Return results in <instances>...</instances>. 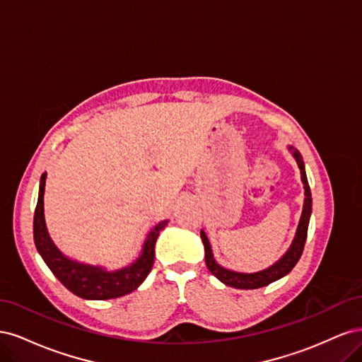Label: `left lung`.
Returning a JSON list of instances; mask_svg holds the SVG:
<instances>
[{"instance_id":"8db88e82","label":"left lung","mask_w":362,"mask_h":362,"mask_svg":"<svg viewBox=\"0 0 362 362\" xmlns=\"http://www.w3.org/2000/svg\"><path fill=\"white\" fill-rule=\"evenodd\" d=\"M293 156L298 161V166L300 169L302 175V182H303V189H305V204H303V210L300 216V222L298 226V231H296V237L293 240V243L290 249L287 250V254L284 255L278 262L270 266L266 270H261L257 273H238V272H231L228 269H223L217 264L213 257L211 246L204 231H201V238L205 247V264L213 275L223 282L225 286L234 287V288H242V290H254V288H261L266 287L269 284L275 282L281 279L282 276H286L287 273L293 270V267L298 264V261L303 252V246L306 242V234H308V223H310V216L313 210V198H311V190H310V184L308 180H306V173H305V166L302 157L298 151L293 152Z\"/></svg>"}]
</instances>
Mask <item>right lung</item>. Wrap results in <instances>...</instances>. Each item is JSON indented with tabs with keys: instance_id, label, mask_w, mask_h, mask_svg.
Returning a JSON list of instances; mask_svg holds the SVG:
<instances>
[{
	"instance_id": "right-lung-1",
	"label": "right lung",
	"mask_w": 362,
	"mask_h": 362,
	"mask_svg": "<svg viewBox=\"0 0 362 362\" xmlns=\"http://www.w3.org/2000/svg\"><path fill=\"white\" fill-rule=\"evenodd\" d=\"M47 173L42 175L39 199L35 210V243L42 255L43 261L51 269L57 279L81 299L105 300L115 299L134 291L141 282L146 279L149 272L154 266L156 257V242L161 229L166 228L168 221H163L154 229H151L141 255L129 267L120 269L116 272H105L100 267L86 266L75 262L64 257L62 252L51 242L45 226V217H43V193H45Z\"/></svg>"
}]
</instances>
